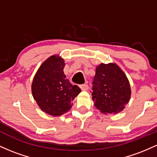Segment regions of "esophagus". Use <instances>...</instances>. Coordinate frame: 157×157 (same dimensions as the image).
<instances>
[{
	"instance_id": "1",
	"label": "esophagus",
	"mask_w": 157,
	"mask_h": 157,
	"mask_svg": "<svg viewBox=\"0 0 157 157\" xmlns=\"http://www.w3.org/2000/svg\"><path fill=\"white\" fill-rule=\"evenodd\" d=\"M80 88L81 89V90H82V91H87V90L89 89V86H88L87 84L80 85Z\"/></svg>"
}]
</instances>
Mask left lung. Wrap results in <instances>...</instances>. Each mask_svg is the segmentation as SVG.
<instances>
[{
	"label": "left lung",
	"mask_w": 157,
	"mask_h": 157,
	"mask_svg": "<svg viewBox=\"0 0 157 157\" xmlns=\"http://www.w3.org/2000/svg\"><path fill=\"white\" fill-rule=\"evenodd\" d=\"M92 85L91 95L94 106L102 113H117L129 102V81L117 65H99Z\"/></svg>",
	"instance_id": "obj_1"
}]
</instances>
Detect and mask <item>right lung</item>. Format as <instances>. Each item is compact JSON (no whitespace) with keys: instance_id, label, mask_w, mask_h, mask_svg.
<instances>
[{"instance_id":"add662e5","label":"right lung","mask_w":157,"mask_h":157,"mask_svg":"<svg viewBox=\"0 0 157 157\" xmlns=\"http://www.w3.org/2000/svg\"><path fill=\"white\" fill-rule=\"evenodd\" d=\"M64 60L53 55L37 70L32 85L34 99L42 111L52 116H60L71 108L74 99L81 92L64 75Z\"/></svg>"}]
</instances>
